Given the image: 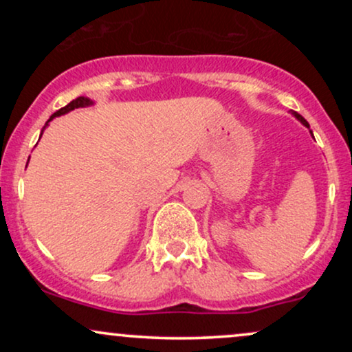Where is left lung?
<instances>
[{
  "instance_id": "obj_1",
  "label": "left lung",
  "mask_w": 352,
  "mask_h": 352,
  "mask_svg": "<svg viewBox=\"0 0 352 352\" xmlns=\"http://www.w3.org/2000/svg\"><path fill=\"white\" fill-rule=\"evenodd\" d=\"M292 114H293L294 117H296V119H298V120H300V122H301L302 125H306V127H309V124H308V122H306V119H305V117H302V116H300V114H298V112H294V111L292 112Z\"/></svg>"
}]
</instances>
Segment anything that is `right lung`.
Here are the masks:
<instances>
[{"instance_id":"obj_1","label":"right lung","mask_w":352,"mask_h":352,"mask_svg":"<svg viewBox=\"0 0 352 352\" xmlns=\"http://www.w3.org/2000/svg\"><path fill=\"white\" fill-rule=\"evenodd\" d=\"M92 104H94V102H92L91 99H89V98H82V96H80V98H78V99L71 100V102L67 104V106L60 107L59 111H56L54 114H52V116L50 117V120H47L46 125H44L43 131H44V129L47 127V124H50L51 120L54 119V117H59V116H63V114H67V112H69V111H74V109H78V107H89V106H92ZM41 135H43V132H41Z\"/></svg>"}]
</instances>
